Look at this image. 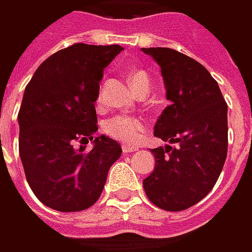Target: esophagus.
I'll use <instances>...</instances> for the list:
<instances>
[{
  "instance_id": "34e87169",
  "label": "esophagus",
  "mask_w": 252,
  "mask_h": 252,
  "mask_svg": "<svg viewBox=\"0 0 252 252\" xmlns=\"http://www.w3.org/2000/svg\"><path fill=\"white\" fill-rule=\"evenodd\" d=\"M122 150H123V155H129V153H133V152H136V150H137V147H136V146L123 145Z\"/></svg>"
}]
</instances>
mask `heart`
<instances>
[{"mask_svg": "<svg viewBox=\"0 0 252 252\" xmlns=\"http://www.w3.org/2000/svg\"><path fill=\"white\" fill-rule=\"evenodd\" d=\"M129 82L134 91L140 89L143 85H149V76L145 70L134 69L127 75ZM100 102V94H97V103ZM147 129V123L143 118L133 115H116L107 119L103 125V132L109 137L116 139L126 145H134L143 136Z\"/></svg>", "mask_w": 252, "mask_h": 252, "instance_id": "1", "label": "heart"}]
</instances>
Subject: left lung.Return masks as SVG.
Instances as JSON below:
<instances>
[{"mask_svg":"<svg viewBox=\"0 0 252 252\" xmlns=\"http://www.w3.org/2000/svg\"><path fill=\"white\" fill-rule=\"evenodd\" d=\"M161 68L171 105L155 136L177 147L152 149L153 173L143 180L147 198L166 211H183L211 191L227 158V103L217 81L200 62L170 48H143Z\"/></svg>","mask_w":252,"mask_h":252,"instance_id":"obj_1","label":"left lung"}]
</instances>
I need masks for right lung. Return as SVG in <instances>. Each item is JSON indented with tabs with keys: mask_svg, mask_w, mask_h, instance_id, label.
<instances>
[{
	"mask_svg": "<svg viewBox=\"0 0 252 252\" xmlns=\"http://www.w3.org/2000/svg\"><path fill=\"white\" fill-rule=\"evenodd\" d=\"M122 49L70 45L44 61L25 88L18 113L19 156L33 194L57 211L92 207L122 155L116 140L94 137L99 82ZM91 140L94 147L88 149Z\"/></svg>",
	"mask_w": 252,
	"mask_h": 252,
	"instance_id": "1",
	"label": "right lung"
}]
</instances>
